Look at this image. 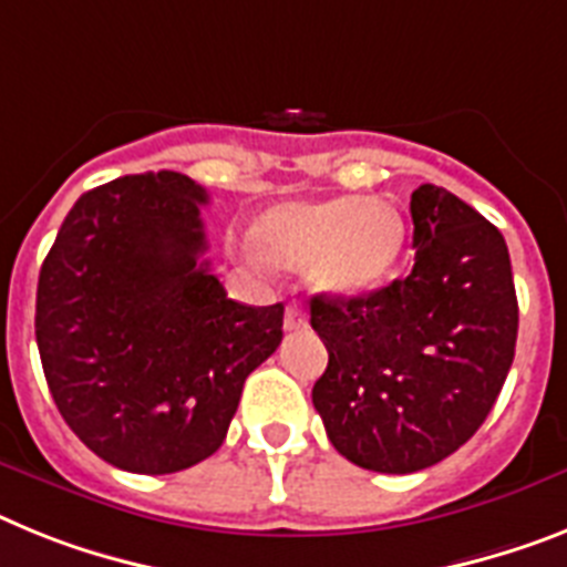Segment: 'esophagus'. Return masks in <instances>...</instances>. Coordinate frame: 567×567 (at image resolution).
<instances>
[{"instance_id": "esophagus-1", "label": "esophagus", "mask_w": 567, "mask_h": 567, "mask_svg": "<svg viewBox=\"0 0 567 567\" xmlns=\"http://www.w3.org/2000/svg\"><path fill=\"white\" fill-rule=\"evenodd\" d=\"M284 327H287L289 332L295 330H303L307 327V316H303V307L301 303H289L287 307V316H284Z\"/></svg>"}]
</instances>
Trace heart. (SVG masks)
Returning <instances> with one entry per match:
<instances>
[{"label": "heart", "mask_w": 567, "mask_h": 567, "mask_svg": "<svg viewBox=\"0 0 567 567\" xmlns=\"http://www.w3.org/2000/svg\"><path fill=\"white\" fill-rule=\"evenodd\" d=\"M249 240L266 264L307 269L318 292L358 298L395 272L408 224L399 206L381 197L287 200L251 224Z\"/></svg>", "instance_id": "heart-1"}]
</instances>
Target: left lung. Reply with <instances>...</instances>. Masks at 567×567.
Here are the masks:
<instances>
[{
    "label": "left lung",
    "mask_w": 567,
    "mask_h": 567,
    "mask_svg": "<svg viewBox=\"0 0 567 567\" xmlns=\"http://www.w3.org/2000/svg\"><path fill=\"white\" fill-rule=\"evenodd\" d=\"M410 215L408 278L309 301L330 352L312 404L332 447L375 473H415L456 453L499 399L519 330L502 231L433 183L415 188Z\"/></svg>",
    "instance_id": "left-lung-1"
}]
</instances>
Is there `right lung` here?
Listing matches in <instances>:
<instances>
[{
	"label": "right lung",
	"mask_w": 567,
	"mask_h": 567,
	"mask_svg": "<svg viewBox=\"0 0 567 567\" xmlns=\"http://www.w3.org/2000/svg\"><path fill=\"white\" fill-rule=\"evenodd\" d=\"M206 188L128 174L74 203L37 287L53 404L120 471L163 476L226 439L249 372L278 350L284 303L231 301L209 269Z\"/></svg>",
	"instance_id": "1"
}]
</instances>
